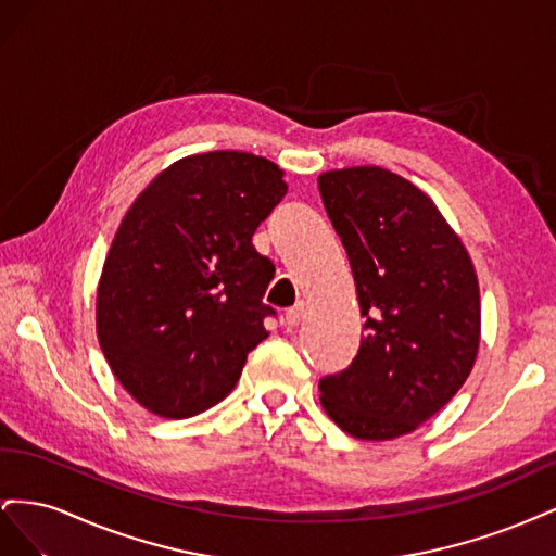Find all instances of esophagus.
Listing matches in <instances>:
<instances>
[{"mask_svg":"<svg viewBox=\"0 0 556 556\" xmlns=\"http://www.w3.org/2000/svg\"><path fill=\"white\" fill-rule=\"evenodd\" d=\"M304 311H306V306H304V301H301V304H296L294 308L285 313V327H290V329L296 327L301 323V317H304Z\"/></svg>","mask_w":556,"mask_h":556,"instance_id":"obj_1","label":"esophagus"}]
</instances>
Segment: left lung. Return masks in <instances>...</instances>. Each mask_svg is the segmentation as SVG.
Wrapping results in <instances>:
<instances>
[{
	"label": "left lung",
	"mask_w": 556,
	"mask_h": 556,
	"mask_svg": "<svg viewBox=\"0 0 556 556\" xmlns=\"http://www.w3.org/2000/svg\"><path fill=\"white\" fill-rule=\"evenodd\" d=\"M348 252L362 325L357 357L319 380V403L359 441L415 431L462 390L480 348V285L433 199L382 166L317 176Z\"/></svg>",
	"instance_id": "obj_1"
}]
</instances>
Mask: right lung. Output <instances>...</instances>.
I'll list each match as a JSON object with an SVG mask.
<instances>
[{"label":"right lung","instance_id":"1","mask_svg":"<svg viewBox=\"0 0 556 556\" xmlns=\"http://www.w3.org/2000/svg\"><path fill=\"white\" fill-rule=\"evenodd\" d=\"M271 160L213 150L166 166L134 199L97 285V339L131 399L166 419L237 387L274 315V264L252 233L288 192Z\"/></svg>","mask_w":556,"mask_h":556}]
</instances>
